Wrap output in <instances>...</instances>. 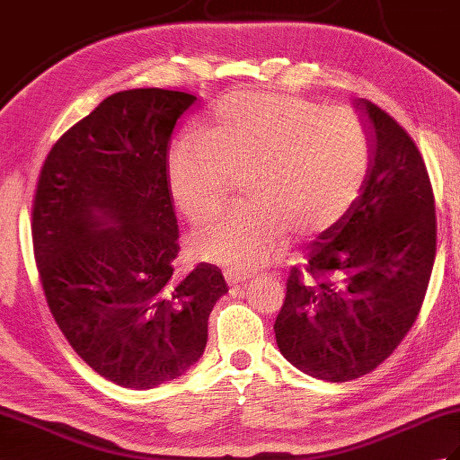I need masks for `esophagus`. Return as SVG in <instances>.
<instances>
[{"mask_svg":"<svg viewBox=\"0 0 460 460\" xmlns=\"http://www.w3.org/2000/svg\"><path fill=\"white\" fill-rule=\"evenodd\" d=\"M249 275L245 272H239V270H225V280L229 282V287L233 288H239V287H245L249 282Z\"/></svg>","mask_w":460,"mask_h":460,"instance_id":"34e87169","label":"esophagus"}]
</instances>
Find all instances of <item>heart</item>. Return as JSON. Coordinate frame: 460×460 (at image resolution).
<instances>
[{
  "instance_id": "1",
  "label": "heart",
  "mask_w": 460,
  "mask_h": 460,
  "mask_svg": "<svg viewBox=\"0 0 460 460\" xmlns=\"http://www.w3.org/2000/svg\"><path fill=\"white\" fill-rule=\"evenodd\" d=\"M374 160V136L359 112L322 109L306 96L237 91L215 104L209 134L190 130L168 155L173 201L191 223L227 201L247 175L245 208L191 237L195 255L233 270H257L300 237L324 235L354 208Z\"/></svg>"
}]
</instances>
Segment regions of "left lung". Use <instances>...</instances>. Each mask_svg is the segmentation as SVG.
<instances>
[{"label":"left lung","instance_id":"8db88e82","mask_svg":"<svg viewBox=\"0 0 460 460\" xmlns=\"http://www.w3.org/2000/svg\"><path fill=\"white\" fill-rule=\"evenodd\" d=\"M374 160L354 208L310 245L287 280L275 334L292 366L334 381L358 379L394 354L421 310L437 252L435 195L411 136L359 101Z\"/></svg>","mask_w":460,"mask_h":460}]
</instances>
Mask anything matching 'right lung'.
Masks as SVG:
<instances>
[{"mask_svg":"<svg viewBox=\"0 0 460 460\" xmlns=\"http://www.w3.org/2000/svg\"><path fill=\"white\" fill-rule=\"evenodd\" d=\"M193 102L180 91L116 93L55 142L39 173L31 235L49 310L76 356L122 387L183 376L229 290L209 262L173 275L168 144Z\"/></svg>","mask_w":460,"mask_h":460,"instance_id":"obj_1","label":"right lung"}]
</instances>
